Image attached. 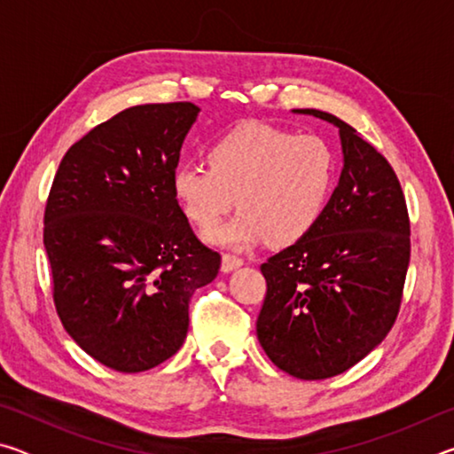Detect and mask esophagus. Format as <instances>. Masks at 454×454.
<instances>
[{
    "instance_id": "obj_1",
    "label": "esophagus",
    "mask_w": 454,
    "mask_h": 454,
    "mask_svg": "<svg viewBox=\"0 0 454 454\" xmlns=\"http://www.w3.org/2000/svg\"><path fill=\"white\" fill-rule=\"evenodd\" d=\"M242 264H244V260L234 256V254L222 256V272H232V270H236V268H240Z\"/></svg>"
}]
</instances>
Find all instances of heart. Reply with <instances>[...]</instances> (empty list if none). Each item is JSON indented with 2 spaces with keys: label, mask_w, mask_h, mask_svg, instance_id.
<instances>
[{
  "label": "heart",
  "mask_w": 454,
  "mask_h": 454,
  "mask_svg": "<svg viewBox=\"0 0 454 454\" xmlns=\"http://www.w3.org/2000/svg\"><path fill=\"white\" fill-rule=\"evenodd\" d=\"M204 164H180L172 190L182 212L200 230H210L232 210L228 224L208 240L246 248L266 238L290 246L318 224L338 176L336 152L318 134H294L262 121L228 129L206 150Z\"/></svg>",
  "instance_id": "heart-1"
}]
</instances>
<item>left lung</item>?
<instances>
[{
    "label": "left lung",
    "mask_w": 454,
    "mask_h": 454,
    "mask_svg": "<svg viewBox=\"0 0 454 454\" xmlns=\"http://www.w3.org/2000/svg\"><path fill=\"white\" fill-rule=\"evenodd\" d=\"M334 124L344 168L325 214L302 240L260 266L266 296L256 334L290 376L322 380L360 363L398 317L411 262V220L393 166L347 121Z\"/></svg>",
    "instance_id": "1"
}]
</instances>
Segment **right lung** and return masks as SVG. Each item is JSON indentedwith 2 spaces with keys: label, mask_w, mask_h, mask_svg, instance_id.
<instances>
[{
  "label": "right lung",
  "mask_w": 454,
  "mask_h": 454,
  "mask_svg": "<svg viewBox=\"0 0 454 454\" xmlns=\"http://www.w3.org/2000/svg\"><path fill=\"white\" fill-rule=\"evenodd\" d=\"M200 107L132 106L75 142L43 214L56 312L78 347L118 372L174 356L194 290L220 270L172 190Z\"/></svg>",
  "instance_id": "add662e5"
}]
</instances>
